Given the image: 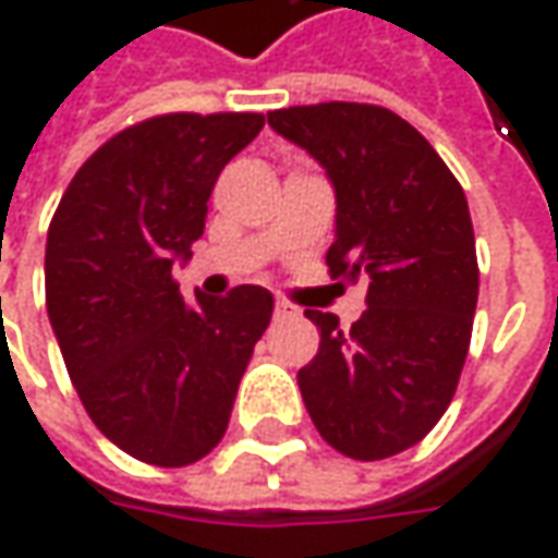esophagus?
I'll return each instance as SVG.
<instances>
[{"label": "esophagus", "mask_w": 558, "mask_h": 558, "mask_svg": "<svg viewBox=\"0 0 558 558\" xmlns=\"http://www.w3.org/2000/svg\"><path fill=\"white\" fill-rule=\"evenodd\" d=\"M272 316H276V319H289V316H294V307H291L289 301H276V304H272Z\"/></svg>", "instance_id": "34e87169"}]
</instances>
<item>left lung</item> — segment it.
<instances>
[{"instance_id":"8db88e82","label":"left lung","mask_w":558,"mask_h":558,"mask_svg":"<svg viewBox=\"0 0 558 558\" xmlns=\"http://www.w3.org/2000/svg\"><path fill=\"white\" fill-rule=\"evenodd\" d=\"M267 120L332 183V279L369 282L348 332L335 313L304 311L319 329V351L298 373L304 407L338 453L395 457L438 425L469 354L478 260L465 192L388 108L323 101Z\"/></svg>"}]
</instances>
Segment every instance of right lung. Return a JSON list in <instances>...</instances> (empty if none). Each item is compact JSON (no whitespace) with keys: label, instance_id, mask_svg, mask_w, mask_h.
I'll list each match as a JSON object with an SVG mask.
<instances>
[{"label":"right lung","instance_id":"1","mask_svg":"<svg viewBox=\"0 0 558 558\" xmlns=\"http://www.w3.org/2000/svg\"><path fill=\"white\" fill-rule=\"evenodd\" d=\"M264 114H163L126 126L76 170L46 239V307L89 418L123 453L180 469L226 435L272 294L239 286L183 301L226 163Z\"/></svg>","mask_w":558,"mask_h":558}]
</instances>
